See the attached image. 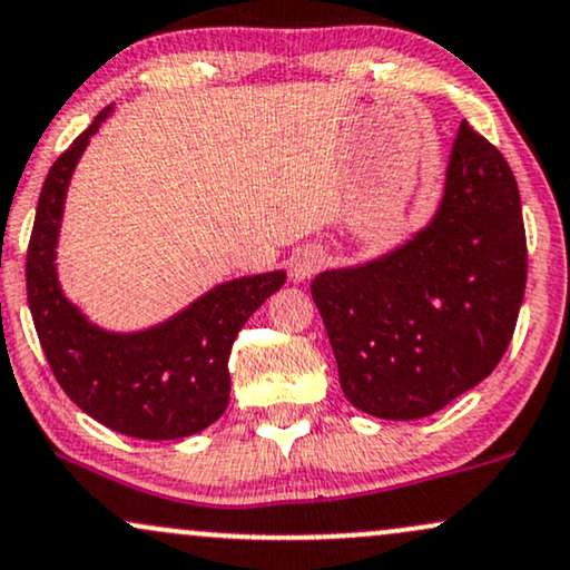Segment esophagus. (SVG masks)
Wrapping results in <instances>:
<instances>
[{"mask_svg": "<svg viewBox=\"0 0 570 570\" xmlns=\"http://www.w3.org/2000/svg\"><path fill=\"white\" fill-rule=\"evenodd\" d=\"M326 263V252L321 246H303L297 249V255L292 257V278L305 281L311 278L313 273H318Z\"/></svg>", "mask_w": 570, "mask_h": 570, "instance_id": "esophagus-1", "label": "esophagus"}]
</instances>
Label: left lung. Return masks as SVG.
<instances>
[{
    "label": "left lung",
    "instance_id": "obj_1",
    "mask_svg": "<svg viewBox=\"0 0 570 570\" xmlns=\"http://www.w3.org/2000/svg\"><path fill=\"white\" fill-rule=\"evenodd\" d=\"M525 267L515 175L462 121L433 223L311 284L347 401L380 420H422L475 387L510 345Z\"/></svg>",
    "mask_w": 570,
    "mask_h": 570
}]
</instances>
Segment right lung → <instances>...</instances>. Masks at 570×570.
<instances>
[{
    "instance_id": "add662e5",
    "label": "right lung",
    "mask_w": 570,
    "mask_h": 570,
    "mask_svg": "<svg viewBox=\"0 0 570 570\" xmlns=\"http://www.w3.org/2000/svg\"><path fill=\"white\" fill-rule=\"evenodd\" d=\"M111 111L114 106L102 108L47 173L26 255V292L39 345L66 395L116 433L175 441L202 433L228 409L233 340L249 315L284 286L286 273L219 284L146 332L114 334L89 324L60 292L55 246L73 167Z\"/></svg>"
}]
</instances>
